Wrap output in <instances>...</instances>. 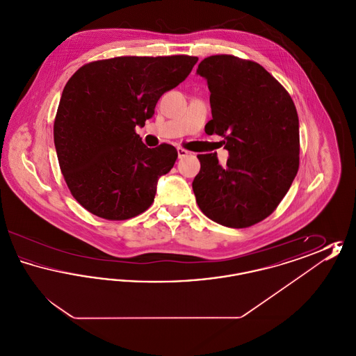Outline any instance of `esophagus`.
I'll use <instances>...</instances> for the list:
<instances>
[{
    "label": "esophagus",
    "mask_w": 356,
    "mask_h": 356,
    "mask_svg": "<svg viewBox=\"0 0 356 356\" xmlns=\"http://www.w3.org/2000/svg\"><path fill=\"white\" fill-rule=\"evenodd\" d=\"M177 156H179V159H183V157L188 156V151L183 149V148H177Z\"/></svg>",
    "instance_id": "34e87169"
}]
</instances>
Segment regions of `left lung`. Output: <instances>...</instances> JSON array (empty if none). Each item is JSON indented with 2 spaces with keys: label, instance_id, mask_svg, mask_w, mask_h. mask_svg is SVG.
I'll use <instances>...</instances> for the list:
<instances>
[{
  "label": "left lung",
  "instance_id": "1",
  "mask_svg": "<svg viewBox=\"0 0 356 356\" xmlns=\"http://www.w3.org/2000/svg\"><path fill=\"white\" fill-rule=\"evenodd\" d=\"M196 73L211 92L205 132L224 137L229 153L199 154L192 188L204 215L231 228L270 216L299 170V118L287 90L261 65L235 56L204 58Z\"/></svg>",
  "mask_w": 356,
  "mask_h": 356
}]
</instances>
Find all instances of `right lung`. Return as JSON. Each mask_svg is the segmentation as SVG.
I'll use <instances>...</instances> for the list:
<instances>
[{"label":"right lung","instance_id":"obj_1","mask_svg":"<svg viewBox=\"0 0 356 356\" xmlns=\"http://www.w3.org/2000/svg\"><path fill=\"white\" fill-rule=\"evenodd\" d=\"M197 57H115L89 63L65 85L54 120L58 164L73 197L90 213L127 220L153 203L177 151L148 148L135 132L159 99L183 83Z\"/></svg>","mask_w":356,"mask_h":356}]
</instances>
